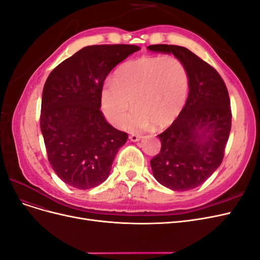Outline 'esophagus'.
<instances>
[{
	"mask_svg": "<svg viewBox=\"0 0 260 260\" xmlns=\"http://www.w3.org/2000/svg\"><path fill=\"white\" fill-rule=\"evenodd\" d=\"M142 138L141 136H139V135H130L129 136V139L132 141V142H138V141Z\"/></svg>",
	"mask_w": 260,
	"mask_h": 260,
	"instance_id": "esophagus-1",
	"label": "esophagus"
}]
</instances>
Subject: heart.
<instances>
[{"mask_svg":"<svg viewBox=\"0 0 260 260\" xmlns=\"http://www.w3.org/2000/svg\"><path fill=\"white\" fill-rule=\"evenodd\" d=\"M188 89V77L182 62L172 56H143L123 62L114 74L113 83L101 91V104L107 119L121 125L131 105L127 121L132 131L166 127L182 111Z\"/></svg>","mask_w":260,"mask_h":260,"instance_id":"b5f03b06","label":"heart"}]
</instances>
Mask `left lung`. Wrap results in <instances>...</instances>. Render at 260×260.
I'll list each match as a JSON object with an SVG mask.
<instances>
[{"mask_svg": "<svg viewBox=\"0 0 260 260\" xmlns=\"http://www.w3.org/2000/svg\"><path fill=\"white\" fill-rule=\"evenodd\" d=\"M147 50L174 54L186 69L190 89L177 119L157 136L161 148L151 160L153 176L172 191L192 190L222 161L231 131L229 93L217 70L183 46L156 44Z\"/></svg>", "mask_w": 260, "mask_h": 260, "instance_id": "8db88e82", "label": "left lung"}]
</instances>
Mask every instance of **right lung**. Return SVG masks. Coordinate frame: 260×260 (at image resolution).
I'll use <instances>...</instances> for the list:
<instances>
[{"label": "right lung", "mask_w": 260, "mask_h": 260, "mask_svg": "<svg viewBox=\"0 0 260 260\" xmlns=\"http://www.w3.org/2000/svg\"><path fill=\"white\" fill-rule=\"evenodd\" d=\"M137 45H90L55 67L45 81L40 125L53 170L80 190L108 178L128 135L109 124L100 111L108 74Z\"/></svg>", "instance_id": "right-lung-1"}]
</instances>
